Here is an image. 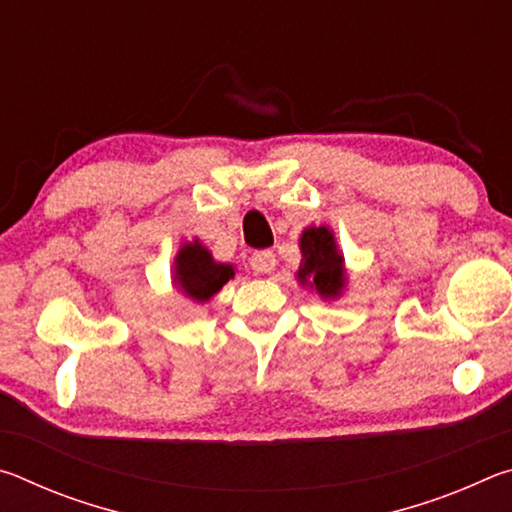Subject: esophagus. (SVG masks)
<instances>
[{
    "label": "esophagus",
    "mask_w": 512,
    "mask_h": 512,
    "mask_svg": "<svg viewBox=\"0 0 512 512\" xmlns=\"http://www.w3.org/2000/svg\"><path fill=\"white\" fill-rule=\"evenodd\" d=\"M250 268H253L255 273H271L275 271V255L273 250H257L250 257Z\"/></svg>",
    "instance_id": "esophagus-1"
}]
</instances>
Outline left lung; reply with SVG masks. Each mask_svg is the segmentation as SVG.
Returning a JSON list of instances; mask_svg holds the SVG:
<instances>
[{
	"label": "left lung",
	"instance_id": "8db88e82",
	"mask_svg": "<svg viewBox=\"0 0 512 512\" xmlns=\"http://www.w3.org/2000/svg\"><path fill=\"white\" fill-rule=\"evenodd\" d=\"M300 268L296 280L323 300H339L348 287L345 257L329 225H309L300 235Z\"/></svg>",
	"mask_w": 512,
	"mask_h": 512
}]
</instances>
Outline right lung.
<instances>
[{
  "instance_id": "right-lung-1",
  "label": "right lung",
  "mask_w": 512,
  "mask_h": 512,
  "mask_svg": "<svg viewBox=\"0 0 512 512\" xmlns=\"http://www.w3.org/2000/svg\"><path fill=\"white\" fill-rule=\"evenodd\" d=\"M235 277V264L216 262L201 239L180 244L173 257V287L192 302H207Z\"/></svg>"
}]
</instances>
